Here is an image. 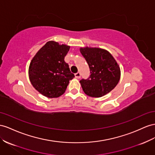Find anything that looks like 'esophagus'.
<instances>
[{
  "mask_svg": "<svg viewBox=\"0 0 155 155\" xmlns=\"http://www.w3.org/2000/svg\"><path fill=\"white\" fill-rule=\"evenodd\" d=\"M75 77H76L78 79L80 78H81V74H80V72H78L76 74H75Z\"/></svg>",
  "mask_w": 155,
  "mask_h": 155,
  "instance_id": "obj_1",
  "label": "esophagus"
}]
</instances>
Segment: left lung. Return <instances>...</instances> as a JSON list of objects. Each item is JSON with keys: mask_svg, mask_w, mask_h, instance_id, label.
Masks as SVG:
<instances>
[{"mask_svg": "<svg viewBox=\"0 0 155 155\" xmlns=\"http://www.w3.org/2000/svg\"><path fill=\"white\" fill-rule=\"evenodd\" d=\"M90 69V76L80 82L84 93L91 97H101L117 85L120 72L114 58L106 50L100 48H81Z\"/></svg>", "mask_w": 155, "mask_h": 155, "instance_id": "obj_1", "label": "left lung"}]
</instances>
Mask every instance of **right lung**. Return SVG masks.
Masks as SVG:
<instances>
[{
  "mask_svg": "<svg viewBox=\"0 0 155 155\" xmlns=\"http://www.w3.org/2000/svg\"><path fill=\"white\" fill-rule=\"evenodd\" d=\"M70 46L50 41L36 54L29 66V79L35 89L48 98L63 94L75 76L64 61Z\"/></svg>",
  "mask_w": 155,
  "mask_h": 155,
  "instance_id": "1",
  "label": "right lung"
}]
</instances>
